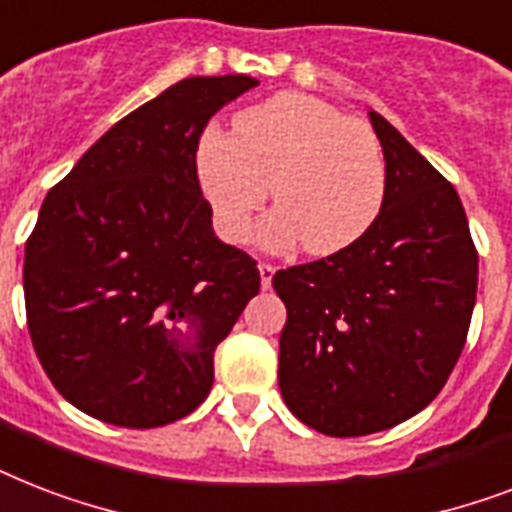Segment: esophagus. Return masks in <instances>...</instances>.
<instances>
[{
	"label": "esophagus",
	"mask_w": 512,
	"mask_h": 512,
	"mask_svg": "<svg viewBox=\"0 0 512 512\" xmlns=\"http://www.w3.org/2000/svg\"><path fill=\"white\" fill-rule=\"evenodd\" d=\"M257 268H260V284H263V289H268V287H271V281H273V273H276V265L260 263Z\"/></svg>",
	"instance_id": "34e87169"
}]
</instances>
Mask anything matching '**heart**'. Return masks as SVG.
<instances>
[{"mask_svg":"<svg viewBox=\"0 0 512 512\" xmlns=\"http://www.w3.org/2000/svg\"><path fill=\"white\" fill-rule=\"evenodd\" d=\"M196 172L228 241H247L271 185L276 215L265 239H297L308 255L356 244L380 217L388 167L366 122L308 95H276L236 116L231 132L209 130Z\"/></svg>","mask_w":512,"mask_h":512,"instance_id":"obj_1","label":"heart"}]
</instances>
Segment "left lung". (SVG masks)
Instances as JSON below:
<instances>
[{
	"instance_id": "left-lung-1",
	"label": "left lung",
	"mask_w": 512,
	"mask_h": 512,
	"mask_svg": "<svg viewBox=\"0 0 512 512\" xmlns=\"http://www.w3.org/2000/svg\"><path fill=\"white\" fill-rule=\"evenodd\" d=\"M388 191L369 231L273 276L287 305L279 388L297 420L353 438L409 420L438 396L468 340L478 252L454 185L369 111Z\"/></svg>"
}]
</instances>
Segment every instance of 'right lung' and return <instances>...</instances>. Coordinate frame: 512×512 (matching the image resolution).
<instances>
[{"mask_svg":"<svg viewBox=\"0 0 512 512\" xmlns=\"http://www.w3.org/2000/svg\"><path fill=\"white\" fill-rule=\"evenodd\" d=\"M252 87L241 74L172 84L39 209L23 260L28 335L60 396L95 420L159 428L191 414L260 292L255 257L215 239L196 172L209 119Z\"/></svg>","mask_w":512,"mask_h":512,"instance_id":"right-lung-1","label":"right lung"}]
</instances>
